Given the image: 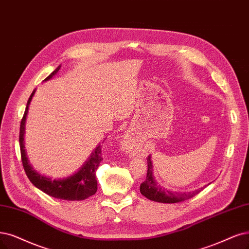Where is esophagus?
Returning a JSON list of instances; mask_svg holds the SVG:
<instances>
[{
  "mask_svg": "<svg viewBox=\"0 0 249 249\" xmlns=\"http://www.w3.org/2000/svg\"><path fill=\"white\" fill-rule=\"evenodd\" d=\"M124 145L126 146V148H130V139H129V137H126V139H125V141H124Z\"/></svg>",
  "mask_w": 249,
  "mask_h": 249,
  "instance_id": "1",
  "label": "esophagus"
}]
</instances>
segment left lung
<instances>
[{"label":"left lung","mask_w":249,"mask_h":249,"mask_svg":"<svg viewBox=\"0 0 249 249\" xmlns=\"http://www.w3.org/2000/svg\"><path fill=\"white\" fill-rule=\"evenodd\" d=\"M146 162H148V172H146L145 180L142 182L141 185V193L145 198H148L152 201L160 202V203H178V202L191 199L205 188L203 187L194 192L187 193H177L165 190L164 188L158 185V182L155 180L153 177V165L150 156L146 158Z\"/></svg>","instance_id":"obj_1"}]
</instances>
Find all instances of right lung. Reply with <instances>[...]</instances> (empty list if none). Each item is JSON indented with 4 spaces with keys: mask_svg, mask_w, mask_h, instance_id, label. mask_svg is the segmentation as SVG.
I'll use <instances>...</instances> for the list:
<instances>
[{
    "mask_svg": "<svg viewBox=\"0 0 249 249\" xmlns=\"http://www.w3.org/2000/svg\"><path fill=\"white\" fill-rule=\"evenodd\" d=\"M60 69V66L53 71L50 75L46 78L44 81L50 80L55 73H56ZM35 94V91L27 100L26 107L24 110L23 117L20 122V131H19V145H20V154H21V161L22 166L26 173L27 178L31 180L33 185L44 192L51 197L68 200V201H81L89 198L90 196L94 195L97 191V179H96V170L99 166V164L103 160L101 158V148L103 145H98L90 156L89 160L83 165V167L73 176L63 178V179H51L41 176L40 173L36 172L29 163L27 160L24 144H23V135H24V124L27 115V109L31 100Z\"/></svg>",
    "mask_w": 249,
    "mask_h": 249,
    "instance_id": "add662e5",
    "label": "right lung"
}]
</instances>
